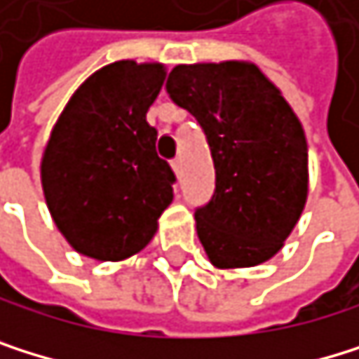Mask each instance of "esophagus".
<instances>
[{
	"mask_svg": "<svg viewBox=\"0 0 359 359\" xmlns=\"http://www.w3.org/2000/svg\"><path fill=\"white\" fill-rule=\"evenodd\" d=\"M171 167H173L175 175H180V173H182V158H173V160H171Z\"/></svg>",
	"mask_w": 359,
	"mask_h": 359,
	"instance_id": "1",
	"label": "esophagus"
}]
</instances>
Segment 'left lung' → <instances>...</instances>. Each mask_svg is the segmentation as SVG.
Segmentation results:
<instances>
[{
  "label": "left lung",
  "mask_w": 359,
  "mask_h": 359,
  "mask_svg": "<svg viewBox=\"0 0 359 359\" xmlns=\"http://www.w3.org/2000/svg\"><path fill=\"white\" fill-rule=\"evenodd\" d=\"M167 94L194 115L212 151L216 188L194 210L210 261L250 267L274 257L309 192L299 119L261 70L244 62L175 66Z\"/></svg>",
  "instance_id": "obj_1"
}]
</instances>
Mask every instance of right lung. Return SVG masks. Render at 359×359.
<instances>
[{
	"label": "right lung",
	"mask_w": 359,
	"mask_h": 359,
	"mask_svg": "<svg viewBox=\"0 0 359 359\" xmlns=\"http://www.w3.org/2000/svg\"><path fill=\"white\" fill-rule=\"evenodd\" d=\"M163 83V64H109L76 89L50 133L46 205L81 255L121 261L143 250L173 201L175 173L145 119Z\"/></svg>",
	"instance_id": "right-lung-1"
}]
</instances>
